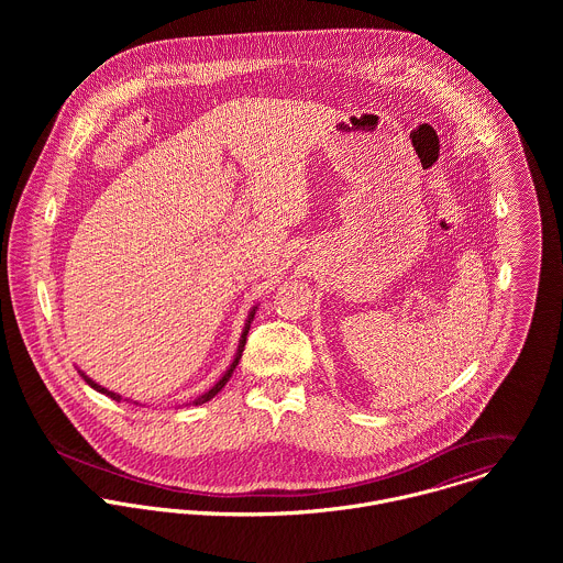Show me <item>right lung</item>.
Wrapping results in <instances>:
<instances>
[{"instance_id": "obj_1", "label": "right lung", "mask_w": 563, "mask_h": 563, "mask_svg": "<svg viewBox=\"0 0 563 563\" xmlns=\"http://www.w3.org/2000/svg\"><path fill=\"white\" fill-rule=\"evenodd\" d=\"M253 314H255V310H251V314H249V321L244 322V329H242L241 335V344H239V353H236V357H234V362L230 364V368H228V373L217 382V386H212V390H208L206 395H201L199 399H195V405H201V402L210 401V399H214L223 388H225V384L230 382V377H232V373H234V368L239 366V360L242 357V351H244V342H246V333H249V327H251V321H253ZM81 377H84V382L90 386V388H95L97 393H101V395H108L110 399H114V401H121V397L117 395V393H110V390H106V388H101L99 384H95L92 379H88L84 373H80Z\"/></svg>"}]
</instances>
